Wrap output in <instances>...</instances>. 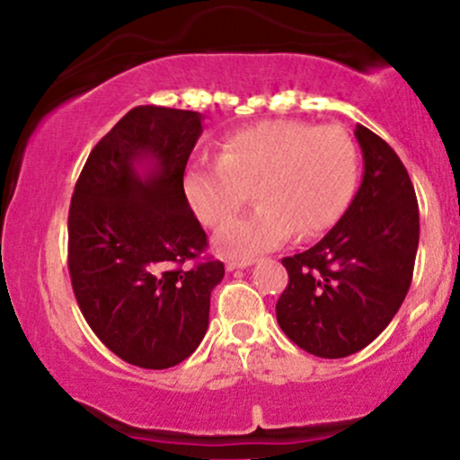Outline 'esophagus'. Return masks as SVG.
Wrapping results in <instances>:
<instances>
[{"label":"esophagus","mask_w":460,"mask_h":460,"mask_svg":"<svg viewBox=\"0 0 460 460\" xmlns=\"http://www.w3.org/2000/svg\"><path fill=\"white\" fill-rule=\"evenodd\" d=\"M251 263H252L251 260H248V261H226V270H229V272L240 270V268H248Z\"/></svg>","instance_id":"obj_1"}]
</instances>
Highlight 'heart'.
Segmentation results:
<instances>
[{"label": "heart", "mask_w": 460, "mask_h": 460, "mask_svg": "<svg viewBox=\"0 0 460 460\" xmlns=\"http://www.w3.org/2000/svg\"><path fill=\"white\" fill-rule=\"evenodd\" d=\"M357 172V146L344 128L279 119L226 136L218 160L190 164L183 192L200 223L220 226L255 188L260 208L214 240L225 257L246 261L294 231L305 240L335 225L355 194Z\"/></svg>", "instance_id": "b5f03b06"}]
</instances>
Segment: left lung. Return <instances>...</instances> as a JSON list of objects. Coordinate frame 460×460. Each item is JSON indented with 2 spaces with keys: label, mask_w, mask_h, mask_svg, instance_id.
Segmentation results:
<instances>
[{
  "label": "left lung",
  "mask_w": 460,
  "mask_h": 460,
  "mask_svg": "<svg viewBox=\"0 0 460 460\" xmlns=\"http://www.w3.org/2000/svg\"><path fill=\"white\" fill-rule=\"evenodd\" d=\"M363 181L340 223L309 251L283 257L277 303L285 335L309 355L341 358L372 344L411 288L420 209L404 164L383 138L355 129Z\"/></svg>",
  "instance_id": "8db88e82"
}]
</instances>
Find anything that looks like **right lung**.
Masks as SVG:
<instances>
[{"mask_svg": "<svg viewBox=\"0 0 460 460\" xmlns=\"http://www.w3.org/2000/svg\"><path fill=\"white\" fill-rule=\"evenodd\" d=\"M200 120L162 105L129 110L91 151L68 209L79 309L116 357L145 369L197 350L225 277L223 261H200L208 235L183 192Z\"/></svg>", "mask_w": 460, "mask_h": 460, "instance_id": "1", "label": "right lung"}]
</instances>
